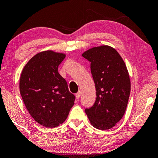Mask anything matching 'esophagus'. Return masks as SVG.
Masks as SVG:
<instances>
[{
  "label": "esophagus",
  "mask_w": 158,
  "mask_h": 158,
  "mask_svg": "<svg viewBox=\"0 0 158 158\" xmlns=\"http://www.w3.org/2000/svg\"><path fill=\"white\" fill-rule=\"evenodd\" d=\"M81 93L80 92V91H79V92H77L76 94H75V96H76V98H77V99L80 98V96H81Z\"/></svg>",
  "instance_id": "34e87169"
}]
</instances>
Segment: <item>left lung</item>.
Listing matches in <instances>:
<instances>
[{"label":"left lung","mask_w":158,"mask_h":158,"mask_svg":"<svg viewBox=\"0 0 158 158\" xmlns=\"http://www.w3.org/2000/svg\"><path fill=\"white\" fill-rule=\"evenodd\" d=\"M91 62L96 91L95 103L85 112L94 128L107 130L123 116L131 93V81L123 59L114 48L102 45L84 52Z\"/></svg>","instance_id":"1"}]
</instances>
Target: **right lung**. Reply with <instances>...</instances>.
Listing matches in <instances>:
<instances>
[{
    "label": "right lung",
    "mask_w": 158,
    "mask_h": 158,
    "mask_svg": "<svg viewBox=\"0 0 158 158\" xmlns=\"http://www.w3.org/2000/svg\"><path fill=\"white\" fill-rule=\"evenodd\" d=\"M66 55L48 50L37 53L23 68L20 91L28 112L47 128L64 123L75 101L58 67Z\"/></svg>",
    "instance_id": "obj_1"
}]
</instances>
